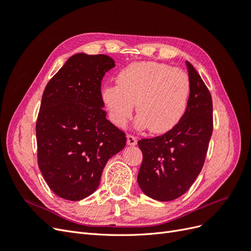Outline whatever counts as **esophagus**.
I'll list each match as a JSON object with an SVG mask.
<instances>
[{"label":"esophagus","instance_id":"1","mask_svg":"<svg viewBox=\"0 0 251 251\" xmlns=\"http://www.w3.org/2000/svg\"><path fill=\"white\" fill-rule=\"evenodd\" d=\"M126 142L128 146H136V144H137V138H136L135 136L128 134L126 136Z\"/></svg>","mask_w":251,"mask_h":251}]
</instances>
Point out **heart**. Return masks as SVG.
Returning a JSON list of instances; mask_svg holds the SVG:
<instances>
[{
    "mask_svg": "<svg viewBox=\"0 0 251 251\" xmlns=\"http://www.w3.org/2000/svg\"><path fill=\"white\" fill-rule=\"evenodd\" d=\"M191 83L187 74L159 63L141 62L125 67L116 86L102 89L103 103L110 119L124 126L136 102L138 126L151 133H164L176 126L186 111Z\"/></svg>",
    "mask_w": 251,
    "mask_h": 251,
    "instance_id": "obj_1",
    "label": "heart"
}]
</instances>
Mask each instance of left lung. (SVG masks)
I'll list each match as a JSON object with an SVG mask.
<instances>
[{
	"mask_svg": "<svg viewBox=\"0 0 251 251\" xmlns=\"http://www.w3.org/2000/svg\"><path fill=\"white\" fill-rule=\"evenodd\" d=\"M191 83L186 111L172 130L138 141L142 151L137 181L141 191L158 201L186 193L200 174L212 134V100L199 73L186 62Z\"/></svg>",
	"mask_w": 251,
	"mask_h": 251,
	"instance_id": "1",
	"label": "left lung"
}]
</instances>
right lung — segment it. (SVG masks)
Wrapping results in <instances>:
<instances>
[{
  "label": "right lung",
  "mask_w": 251,
  "mask_h": 251,
  "mask_svg": "<svg viewBox=\"0 0 251 251\" xmlns=\"http://www.w3.org/2000/svg\"><path fill=\"white\" fill-rule=\"evenodd\" d=\"M108 55L77 53L44 90L36 120L37 163L51 191L70 201L92 195L105 163L126 147V133L105 118L101 80Z\"/></svg>",
  "instance_id": "1"
}]
</instances>
